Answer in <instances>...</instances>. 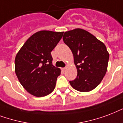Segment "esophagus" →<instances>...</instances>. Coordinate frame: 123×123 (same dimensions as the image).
<instances>
[{"label": "esophagus", "mask_w": 123, "mask_h": 123, "mask_svg": "<svg viewBox=\"0 0 123 123\" xmlns=\"http://www.w3.org/2000/svg\"><path fill=\"white\" fill-rule=\"evenodd\" d=\"M66 69H67V67H64V68H62V71H63V72H65Z\"/></svg>", "instance_id": "34e87169"}]
</instances>
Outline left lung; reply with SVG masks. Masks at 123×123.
<instances>
[{"mask_svg":"<svg viewBox=\"0 0 123 123\" xmlns=\"http://www.w3.org/2000/svg\"><path fill=\"white\" fill-rule=\"evenodd\" d=\"M63 42L70 49L76 67V78L70 85L80 92H89L102 81L108 67L109 53L105 45L84 29L65 32Z\"/></svg>","mask_w":123,"mask_h":123,"instance_id":"1","label":"left lung"}]
</instances>
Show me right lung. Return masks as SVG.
Returning <instances> with one entry per match:
<instances>
[{
    "label": "right lung",
    "mask_w": 123,
    "mask_h": 123,
    "mask_svg": "<svg viewBox=\"0 0 123 123\" xmlns=\"http://www.w3.org/2000/svg\"><path fill=\"white\" fill-rule=\"evenodd\" d=\"M63 32L40 31L33 34L15 57V73L23 87L33 96L43 97L53 92L60 68L53 65L51 51Z\"/></svg>",
    "instance_id": "right-lung-1"
}]
</instances>
